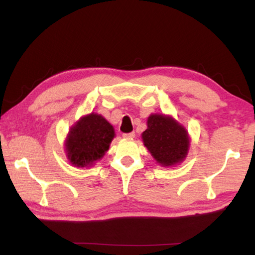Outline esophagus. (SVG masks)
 Returning a JSON list of instances; mask_svg holds the SVG:
<instances>
[{
    "mask_svg": "<svg viewBox=\"0 0 255 255\" xmlns=\"http://www.w3.org/2000/svg\"><path fill=\"white\" fill-rule=\"evenodd\" d=\"M124 138H133L135 137V132L131 131V132H127V133H124L123 135Z\"/></svg>",
    "mask_w": 255,
    "mask_h": 255,
    "instance_id": "34e87169",
    "label": "esophagus"
}]
</instances>
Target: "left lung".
I'll return each instance as SVG.
<instances>
[{"mask_svg": "<svg viewBox=\"0 0 255 255\" xmlns=\"http://www.w3.org/2000/svg\"><path fill=\"white\" fill-rule=\"evenodd\" d=\"M141 137L153 157L164 166H171L183 161L188 153V132L171 117L163 115L149 116L147 129Z\"/></svg>", "mask_w": 255, "mask_h": 255, "instance_id": "obj_1", "label": "left lung"}]
</instances>
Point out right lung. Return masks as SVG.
<instances>
[{
  "label": "right lung",
  "instance_id": "right-lung-1",
  "mask_svg": "<svg viewBox=\"0 0 255 255\" xmlns=\"http://www.w3.org/2000/svg\"><path fill=\"white\" fill-rule=\"evenodd\" d=\"M115 137L114 127L100 115L81 118L66 139L67 156L75 166H86L100 159Z\"/></svg>",
  "mask_w": 255,
  "mask_h": 255
}]
</instances>
